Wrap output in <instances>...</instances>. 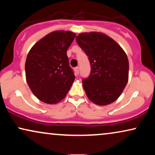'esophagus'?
<instances>
[{"label": "esophagus", "instance_id": "esophagus-1", "mask_svg": "<svg viewBox=\"0 0 155 155\" xmlns=\"http://www.w3.org/2000/svg\"><path fill=\"white\" fill-rule=\"evenodd\" d=\"M75 71L76 75H78V74H79V67L75 68Z\"/></svg>", "mask_w": 155, "mask_h": 155}]
</instances>
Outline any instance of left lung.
I'll return each mask as SVG.
<instances>
[{"mask_svg": "<svg viewBox=\"0 0 155 155\" xmlns=\"http://www.w3.org/2000/svg\"><path fill=\"white\" fill-rule=\"evenodd\" d=\"M76 41L90 63V75L82 80L87 96L98 105L114 102L128 82L129 63L126 53L114 39L100 32L80 34Z\"/></svg>", "mask_w": 155, "mask_h": 155, "instance_id": "obj_1", "label": "left lung"}]
</instances>
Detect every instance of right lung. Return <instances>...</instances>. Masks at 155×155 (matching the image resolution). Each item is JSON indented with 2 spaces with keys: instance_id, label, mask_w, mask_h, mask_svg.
I'll list each match as a JSON object with an SVG mask.
<instances>
[{
  "instance_id": "right-lung-1",
  "label": "right lung",
  "mask_w": 155,
  "mask_h": 155,
  "mask_svg": "<svg viewBox=\"0 0 155 155\" xmlns=\"http://www.w3.org/2000/svg\"><path fill=\"white\" fill-rule=\"evenodd\" d=\"M70 31H56L37 42L27 55L25 74L33 94L46 104H56L66 96L75 76L69 65L67 50L75 39Z\"/></svg>"
}]
</instances>
